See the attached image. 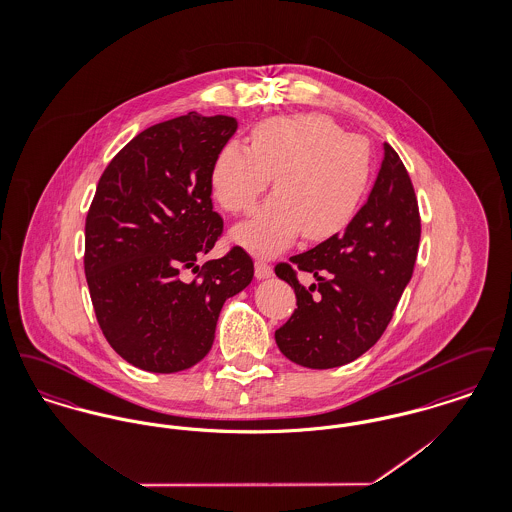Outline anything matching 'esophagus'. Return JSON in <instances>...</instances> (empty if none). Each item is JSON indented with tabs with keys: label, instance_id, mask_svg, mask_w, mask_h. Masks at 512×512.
Masks as SVG:
<instances>
[{
	"label": "esophagus",
	"instance_id": "34e87169",
	"mask_svg": "<svg viewBox=\"0 0 512 512\" xmlns=\"http://www.w3.org/2000/svg\"><path fill=\"white\" fill-rule=\"evenodd\" d=\"M255 276H257V280H265L268 276H272V267L268 265L267 261L257 259L255 261Z\"/></svg>",
	"mask_w": 512,
	"mask_h": 512
}]
</instances>
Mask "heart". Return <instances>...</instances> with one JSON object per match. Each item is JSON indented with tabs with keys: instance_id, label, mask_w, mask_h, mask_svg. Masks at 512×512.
Wrapping results in <instances>:
<instances>
[{
	"instance_id": "1",
	"label": "heart",
	"mask_w": 512,
	"mask_h": 512,
	"mask_svg": "<svg viewBox=\"0 0 512 512\" xmlns=\"http://www.w3.org/2000/svg\"><path fill=\"white\" fill-rule=\"evenodd\" d=\"M274 176L267 203L232 230L245 249L272 255L303 232L326 240L355 217L372 178L366 138L347 134L326 115L272 117L251 130V147L228 142L211 171L213 194L232 215H244Z\"/></svg>"
}]
</instances>
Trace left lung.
<instances>
[{
  "mask_svg": "<svg viewBox=\"0 0 512 512\" xmlns=\"http://www.w3.org/2000/svg\"><path fill=\"white\" fill-rule=\"evenodd\" d=\"M420 215L411 176L390 144L365 205L341 234L278 263L274 272L297 297V309L274 334L295 365L334 368L366 353L388 328L413 276ZM318 284L305 289L296 270Z\"/></svg>",
  "mask_w": 512,
  "mask_h": 512,
  "instance_id": "8db88e82",
  "label": "left lung"
}]
</instances>
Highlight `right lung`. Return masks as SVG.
Listing matches in <instances>:
<instances>
[{
	"mask_svg": "<svg viewBox=\"0 0 512 512\" xmlns=\"http://www.w3.org/2000/svg\"><path fill=\"white\" fill-rule=\"evenodd\" d=\"M236 130L234 117L195 111L153 124L99 178L86 217V282L105 340L147 372L199 363L224 301L253 280V261L238 245L197 265L224 228L211 171Z\"/></svg>",
	"mask_w": 512,
	"mask_h": 512,
	"instance_id": "add662e5",
	"label": "right lung"
}]
</instances>
